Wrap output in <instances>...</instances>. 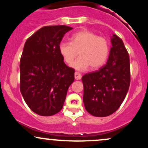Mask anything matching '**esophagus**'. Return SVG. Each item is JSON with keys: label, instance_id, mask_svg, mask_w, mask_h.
<instances>
[{"label": "esophagus", "instance_id": "esophagus-1", "mask_svg": "<svg viewBox=\"0 0 148 148\" xmlns=\"http://www.w3.org/2000/svg\"><path fill=\"white\" fill-rule=\"evenodd\" d=\"M74 77H75V79L76 80H80L81 79V74L79 72H75V73H74Z\"/></svg>", "mask_w": 148, "mask_h": 148}]
</instances>
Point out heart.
I'll return each mask as SVG.
<instances>
[{
    "mask_svg": "<svg viewBox=\"0 0 148 148\" xmlns=\"http://www.w3.org/2000/svg\"><path fill=\"white\" fill-rule=\"evenodd\" d=\"M59 52L64 62L71 64L78 56L72 67L79 71L86 70L90 67L97 69L108 59L110 46L108 40L87 30L76 32L71 37V42H62L59 45Z\"/></svg>",
    "mask_w": 148,
    "mask_h": 148,
    "instance_id": "b5f03b06",
    "label": "heart"
}]
</instances>
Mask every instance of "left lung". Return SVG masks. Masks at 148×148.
I'll return each mask as SVG.
<instances>
[{
	"instance_id": "8db88e82",
	"label": "left lung",
	"mask_w": 148,
	"mask_h": 148,
	"mask_svg": "<svg viewBox=\"0 0 148 148\" xmlns=\"http://www.w3.org/2000/svg\"><path fill=\"white\" fill-rule=\"evenodd\" d=\"M108 61L95 72L82 77L84 103L90 114L106 117L123 102L130 85V56L123 40L113 35Z\"/></svg>"
}]
</instances>
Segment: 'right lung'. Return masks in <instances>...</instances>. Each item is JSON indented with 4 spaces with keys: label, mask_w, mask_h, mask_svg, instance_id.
Returning a JSON list of instances; mask_svg holds the SVG:
<instances>
[{
    "label": "right lung",
    "mask_w": 148,
    "mask_h": 148,
    "mask_svg": "<svg viewBox=\"0 0 148 148\" xmlns=\"http://www.w3.org/2000/svg\"><path fill=\"white\" fill-rule=\"evenodd\" d=\"M67 25L44 26L25 42L20 60V91L37 114L50 116L62 108L74 70L66 65L59 52Z\"/></svg>",
    "instance_id": "right-lung-1"
}]
</instances>
